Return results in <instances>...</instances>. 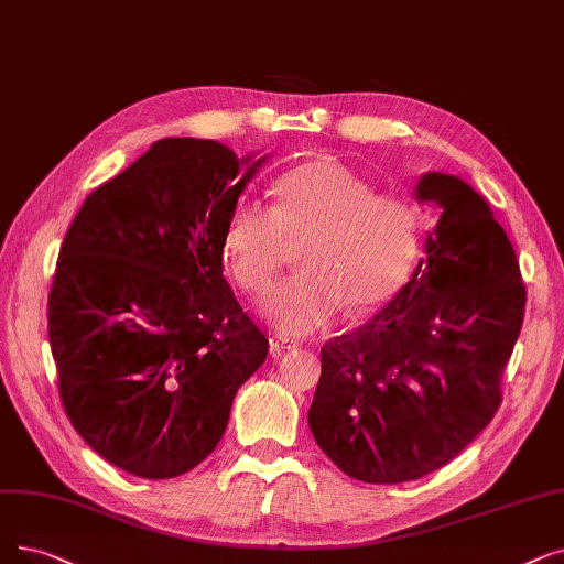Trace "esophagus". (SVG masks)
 Wrapping results in <instances>:
<instances>
[{
  "label": "esophagus",
  "mask_w": 564,
  "mask_h": 564,
  "mask_svg": "<svg viewBox=\"0 0 564 564\" xmlns=\"http://www.w3.org/2000/svg\"><path fill=\"white\" fill-rule=\"evenodd\" d=\"M297 346L295 343H292L290 338H281V336H274V338H269V350H272V355L274 357H281L283 352H288V350H295Z\"/></svg>",
  "instance_id": "esophagus-1"
}]
</instances>
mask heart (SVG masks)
Wrapping results in <instances>:
<instances>
[{"label":"heart","mask_w":564,"mask_h":564,"mask_svg":"<svg viewBox=\"0 0 564 564\" xmlns=\"http://www.w3.org/2000/svg\"><path fill=\"white\" fill-rule=\"evenodd\" d=\"M417 205L376 193L350 167L313 159L274 184V207L253 198L232 205L221 251L235 283L264 295L285 262L288 241L300 243L304 272L279 285L262 304L283 334L327 329L346 311L366 315L405 283L420 251Z\"/></svg>","instance_id":"obj_1"}]
</instances>
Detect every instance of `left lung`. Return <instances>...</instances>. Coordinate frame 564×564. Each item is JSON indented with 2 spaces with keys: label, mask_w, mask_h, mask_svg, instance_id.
<instances>
[{
  "label": "left lung",
  "mask_w": 564,
  "mask_h": 564,
  "mask_svg": "<svg viewBox=\"0 0 564 564\" xmlns=\"http://www.w3.org/2000/svg\"><path fill=\"white\" fill-rule=\"evenodd\" d=\"M417 198L443 209L426 260L369 323L325 343L308 410L317 447L369 484L443 468L488 426L525 315L519 260L481 195L429 173Z\"/></svg>",
  "instance_id": "obj_1"
}]
</instances>
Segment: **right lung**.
I'll use <instances>...</instances> for the list:
<instances>
[{
    "mask_svg": "<svg viewBox=\"0 0 564 564\" xmlns=\"http://www.w3.org/2000/svg\"><path fill=\"white\" fill-rule=\"evenodd\" d=\"M226 144L165 138L87 195L62 241L47 336L73 429L144 479L195 468L269 340L224 276L221 239L258 173Z\"/></svg>",
    "mask_w": 564,
    "mask_h": 564,
    "instance_id": "1",
    "label": "right lung"
}]
</instances>
